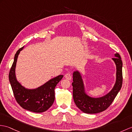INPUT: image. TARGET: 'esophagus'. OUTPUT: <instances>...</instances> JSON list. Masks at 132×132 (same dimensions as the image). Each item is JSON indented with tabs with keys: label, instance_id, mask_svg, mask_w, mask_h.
Segmentation results:
<instances>
[{
	"label": "esophagus",
	"instance_id": "34e87169",
	"mask_svg": "<svg viewBox=\"0 0 132 132\" xmlns=\"http://www.w3.org/2000/svg\"><path fill=\"white\" fill-rule=\"evenodd\" d=\"M65 78H66V79H68V80H71L72 78V76H71V75L70 74V73H67L65 75Z\"/></svg>",
	"mask_w": 132,
	"mask_h": 132
}]
</instances>
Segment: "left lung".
Returning a JSON list of instances; mask_svg holds the SVG:
<instances>
[{
	"mask_svg": "<svg viewBox=\"0 0 132 132\" xmlns=\"http://www.w3.org/2000/svg\"><path fill=\"white\" fill-rule=\"evenodd\" d=\"M112 59L116 65V80L109 92L99 97H92L85 90L81 73L79 70L73 72V98L76 106L84 113L97 114L105 111L112 103L121 89L122 82V62L120 56L116 53Z\"/></svg>",
	"mask_w": 132,
	"mask_h": 132,
	"instance_id": "left-lung-1",
	"label": "left lung"
}]
</instances>
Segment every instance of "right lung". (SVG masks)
I'll return each mask as SVG.
<instances>
[{"label":"right lung","mask_w":132,"mask_h":132,"mask_svg":"<svg viewBox=\"0 0 132 132\" xmlns=\"http://www.w3.org/2000/svg\"><path fill=\"white\" fill-rule=\"evenodd\" d=\"M23 49V47L18 50L15 54L13 63L9 74V80L15 98L23 109L34 112H43L53 105L55 99V87L63 75H60L52 78L36 88L29 89L23 86L17 80L16 76L17 59Z\"/></svg>","instance_id":"1"}]
</instances>
